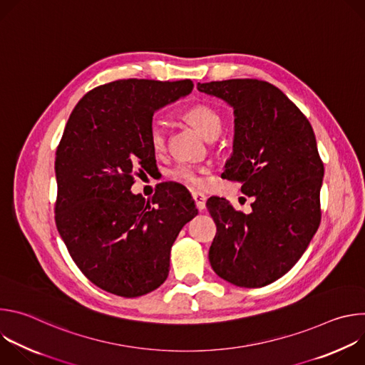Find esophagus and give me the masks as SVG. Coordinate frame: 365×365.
<instances>
[{"mask_svg": "<svg viewBox=\"0 0 365 365\" xmlns=\"http://www.w3.org/2000/svg\"><path fill=\"white\" fill-rule=\"evenodd\" d=\"M192 197H193V200H195V205H196V207L199 211H203L205 210V202H206V196L203 195V193H200V192H192Z\"/></svg>", "mask_w": 365, "mask_h": 365, "instance_id": "obj_1", "label": "esophagus"}]
</instances>
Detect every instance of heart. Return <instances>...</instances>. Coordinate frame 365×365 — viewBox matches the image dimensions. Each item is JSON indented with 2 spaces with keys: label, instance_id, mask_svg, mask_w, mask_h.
Masks as SVG:
<instances>
[{
  "label": "heart",
  "instance_id": "heart-1",
  "mask_svg": "<svg viewBox=\"0 0 365 365\" xmlns=\"http://www.w3.org/2000/svg\"><path fill=\"white\" fill-rule=\"evenodd\" d=\"M183 118L192 124L206 140L217 138L221 131L222 123L220 114L210 106H205V103H196V106L189 107L183 113ZM148 138L154 151H162L165 148L168 127L163 120L153 118L150 121ZM168 175L172 180L190 187H202L206 185V170L203 168L179 163L173 166Z\"/></svg>",
  "mask_w": 365,
  "mask_h": 365
}]
</instances>
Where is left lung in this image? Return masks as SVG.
<instances>
[{"label": "left lung", "instance_id": "left-lung-1", "mask_svg": "<svg viewBox=\"0 0 365 365\" xmlns=\"http://www.w3.org/2000/svg\"><path fill=\"white\" fill-rule=\"evenodd\" d=\"M234 108V153L224 179L252 197L251 212L212 196L214 272L240 287H263L286 274L321 224L324 163L310 123L274 85L258 79L197 83Z\"/></svg>", "mask_w": 365, "mask_h": 365}]
</instances>
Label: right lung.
Here are the masks:
<instances>
[{
  "mask_svg": "<svg viewBox=\"0 0 365 365\" xmlns=\"http://www.w3.org/2000/svg\"><path fill=\"white\" fill-rule=\"evenodd\" d=\"M192 81L121 79L93 88L76 103L56 150L58 231L79 270L123 297L158 289L170 250L197 215L187 190L165 183L145 200L134 176L155 166L148 138L153 114L187 95Z\"/></svg>",
  "mask_w": 365,
  "mask_h": 365,
  "instance_id": "1",
  "label": "right lung"
}]
</instances>
